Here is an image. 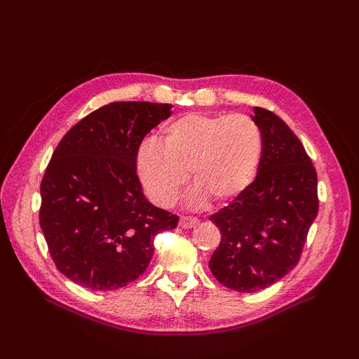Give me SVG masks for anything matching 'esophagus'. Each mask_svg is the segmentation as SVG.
<instances>
[{"label":"esophagus","mask_w":359,"mask_h":359,"mask_svg":"<svg viewBox=\"0 0 359 359\" xmlns=\"http://www.w3.org/2000/svg\"><path fill=\"white\" fill-rule=\"evenodd\" d=\"M198 224H199V220L194 219V217H181L180 219V226L182 229H191V227Z\"/></svg>","instance_id":"esophagus-1"}]
</instances>
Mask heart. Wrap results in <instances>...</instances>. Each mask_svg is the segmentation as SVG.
I'll list each match as a JSON object with an SVG mask.
<instances>
[{
  "label": "heart",
  "instance_id": "heart-1",
  "mask_svg": "<svg viewBox=\"0 0 359 359\" xmlns=\"http://www.w3.org/2000/svg\"><path fill=\"white\" fill-rule=\"evenodd\" d=\"M264 140L257 123L245 114H187L161 128L160 144L147 139L136 157L137 178L149 199L170 206L189 181L196 184L189 198L203 206L208 196L232 201L253 182Z\"/></svg>",
  "mask_w": 359,
  "mask_h": 359
}]
</instances>
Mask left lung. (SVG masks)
Wrapping results in <instances>:
<instances>
[{
  "instance_id": "1",
  "label": "left lung",
  "mask_w": 359,
  "mask_h": 359,
  "mask_svg": "<svg viewBox=\"0 0 359 359\" xmlns=\"http://www.w3.org/2000/svg\"><path fill=\"white\" fill-rule=\"evenodd\" d=\"M253 111L264 140L256 180L210 217L222 233L211 273L243 293L274 285L297 266L319 210L318 175L299 139L276 114Z\"/></svg>"
}]
</instances>
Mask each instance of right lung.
I'll list each match as a JSON object with an SVG mask.
<instances>
[{
  "mask_svg": "<svg viewBox=\"0 0 359 359\" xmlns=\"http://www.w3.org/2000/svg\"><path fill=\"white\" fill-rule=\"evenodd\" d=\"M172 104L115 102L61 139L41 180L40 227L61 273L90 290H115L145 273L154 238L178 217L147 201L140 144Z\"/></svg>",
  "mask_w": 359,
  "mask_h": 359,
  "instance_id": "right-lung-1",
  "label": "right lung"
}]
</instances>
